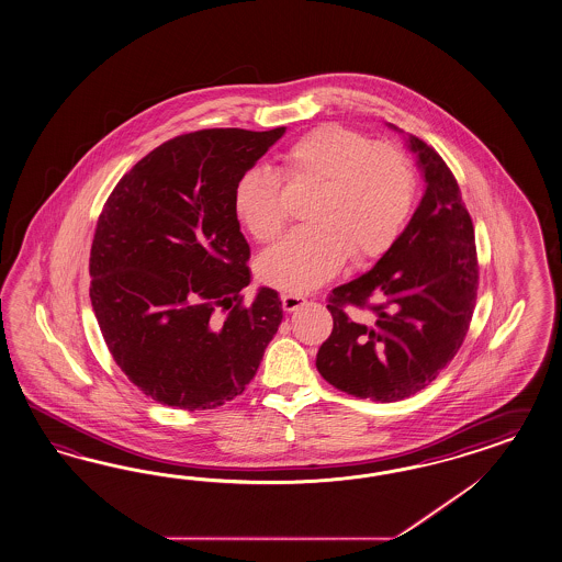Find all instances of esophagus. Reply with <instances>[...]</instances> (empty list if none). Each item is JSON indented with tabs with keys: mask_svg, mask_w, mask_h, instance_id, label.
I'll list each match as a JSON object with an SVG mask.
<instances>
[{
	"mask_svg": "<svg viewBox=\"0 0 562 562\" xmlns=\"http://www.w3.org/2000/svg\"><path fill=\"white\" fill-rule=\"evenodd\" d=\"M281 302H283V310L285 312H295V310H300L302 305L307 303V300L300 295V293H283L281 295Z\"/></svg>",
	"mask_w": 562,
	"mask_h": 562,
	"instance_id": "34e87169",
	"label": "esophagus"
}]
</instances>
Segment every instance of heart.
<instances>
[{
    "label": "heart",
    "instance_id": "heart-1",
    "mask_svg": "<svg viewBox=\"0 0 562 562\" xmlns=\"http://www.w3.org/2000/svg\"><path fill=\"white\" fill-rule=\"evenodd\" d=\"M281 160L289 183L317 188L307 205L312 224L260 257L265 283L310 291L338 273L348 257L369 262L397 243L416 198V171L400 146L373 143L342 124H322L293 140ZM232 203L259 243H273L288 226L283 177L271 167L246 169Z\"/></svg>",
    "mask_w": 562,
    "mask_h": 562
}]
</instances>
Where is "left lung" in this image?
<instances>
[{
  "instance_id": "8db88e82",
  "label": "left lung",
  "mask_w": 562,
  "mask_h": 562,
  "mask_svg": "<svg viewBox=\"0 0 562 562\" xmlns=\"http://www.w3.org/2000/svg\"><path fill=\"white\" fill-rule=\"evenodd\" d=\"M409 148L426 193L397 243L369 273L331 289L334 328L317 350L319 374L360 400L400 402L430 385L459 352L479 288L475 228L447 162L417 136ZM369 308L367 325L344 307Z\"/></svg>"
}]
</instances>
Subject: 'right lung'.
I'll use <instances>...</instances> for the list:
<instances>
[{
  "instance_id": "add662e5",
  "label": "right lung",
  "mask_w": 562,
  "mask_h": 562,
  "mask_svg": "<svg viewBox=\"0 0 562 562\" xmlns=\"http://www.w3.org/2000/svg\"><path fill=\"white\" fill-rule=\"evenodd\" d=\"M285 128L198 130L150 150L101 210L89 297L122 373L155 402L214 409L245 391L283 319L250 283L232 193Z\"/></svg>"
}]
</instances>
